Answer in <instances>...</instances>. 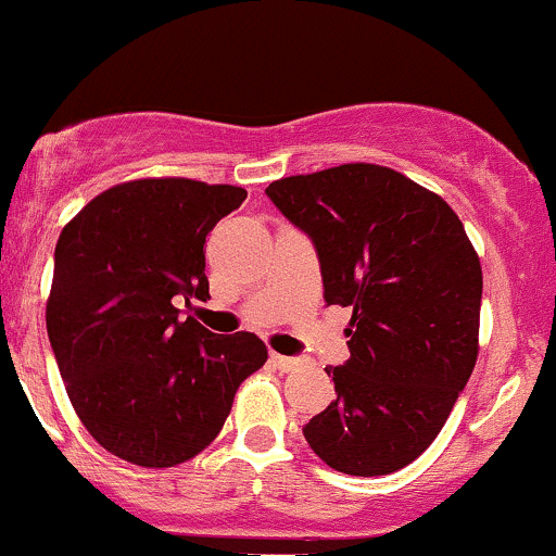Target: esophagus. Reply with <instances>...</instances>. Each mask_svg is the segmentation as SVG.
<instances>
[{"instance_id": "34e87169", "label": "esophagus", "mask_w": 556, "mask_h": 556, "mask_svg": "<svg viewBox=\"0 0 556 556\" xmlns=\"http://www.w3.org/2000/svg\"><path fill=\"white\" fill-rule=\"evenodd\" d=\"M271 363L279 368V371H295L300 366L298 358H287V355H279V353H271Z\"/></svg>"}]
</instances>
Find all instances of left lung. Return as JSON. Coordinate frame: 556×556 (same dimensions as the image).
<instances>
[{
  "mask_svg": "<svg viewBox=\"0 0 556 556\" xmlns=\"http://www.w3.org/2000/svg\"><path fill=\"white\" fill-rule=\"evenodd\" d=\"M266 195L314 240L327 305L353 308L350 361L324 368L337 400L305 442L340 473H394L429 450L473 374V242L442 195L379 164L282 177Z\"/></svg>",
  "mask_w": 556,
  "mask_h": 556,
  "instance_id": "1",
  "label": "left lung"
}]
</instances>
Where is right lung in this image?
<instances>
[{"instance_id": "obj_1", "label": "right lung", "mask_w": 556, "mask_h": 556, "mask_svg": "<svg viewBox=\"0 0 556 556\" xmlns=\"http://www.w3.org/2000/svg\"><path fill=\"white\" fill-rule=\"evenodd\" d=\"M245 195L188 177L119 182L56 240L49 342L80 424L119 460L175 468L195 457L269 358L251 331L214 334L177 308L208 298L203 242Z\"/></svg>"}]
</instances>
